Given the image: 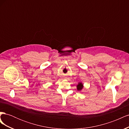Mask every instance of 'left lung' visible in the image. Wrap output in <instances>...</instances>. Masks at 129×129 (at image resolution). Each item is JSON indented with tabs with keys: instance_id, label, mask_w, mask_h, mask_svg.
<instances>
[{
	"instance_id": "left-lung-1",
	"label": "left lung",
	"mask_w": 129,
	"mask_h": 129,
	"mask_svg": "<svg viewBox=\"0 0 129 129\" xmlns=\"http://www.w3.org/2000/svg\"><path fill=\"white\" fill-rule=\"evenodd\" d=\"M83 84L82 83H79L78 84V85H77V90H81L83 88Z\"/></svg>"
}]
</instances>
